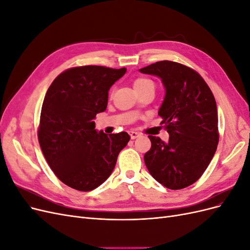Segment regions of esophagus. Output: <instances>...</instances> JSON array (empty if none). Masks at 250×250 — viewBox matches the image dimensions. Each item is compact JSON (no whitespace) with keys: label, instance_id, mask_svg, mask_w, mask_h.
<instances>
[{"label":"esophagus","instance_id":"esophagus-1","mask_svg":"<svg viewBox=\"0 0 250 250\" xmlns=\"http://www.w3.org/2000/svg\"><path fill=\"white\" fill-rule=\"evenodd\" d=\"M140 135H141V133H139V132H137V131H130V137H131L132 140L139 138Z\"/></svg>","mask_w":250,"mask_h":250}]
</instances>
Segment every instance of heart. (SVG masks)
Listing matches in <instances>:
<instances>
[{
	"mask_svg": "<svg viewBox=\"0 0 250 250\" xmlns=\"http://www.w3.org/2000/svg\"><path fill=\"white\" fill-rule=\"evenodd\" d=\"M133 87L135 89V92L139 93V92H141V90L148 88V87H153L154 88V82L149 78L140 77V78H137L133 81Z\"/></svg>",
	"mask_w": 250,
	"mask_h": 250,
	"instance_id": "b5f03b06",
	"label": "heart"
}]
</instances>
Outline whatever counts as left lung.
<instances>
[{"instance_id":"left-lung-1","label":"left lung","mask_w":250,"mask_h":250,"mask_svg":"<svg viewBox=\"0 0 250 250\" xmlns=\"http://www.w3.org/2000/svg\"><path fill=\"white\" fill-rule=\"evenodd\" d=\"M140 72L160 77L166 96L158 116L170 134L165 143L149 135L151 148L144 155L155 180L170 190L196 183L207 170L219 143L215 97L207 82L185 64L163 60Z\"/></svg>"}]
</instances>
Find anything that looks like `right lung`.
<instances>
[{"instance_id":"obj_1","label":"right lung","mask_w":250,"mask_h":250,"mask_svg":"<svg viewBox=\"0 0 250 250\" xmlns=\"http://www.w3.org/2000/svg\"><path fill=\"white\" fill-rule=\"evenodd\" d=\"M125 67L75 66L52 82L44 97L37 137L44 158L57 178L88 192L106 180L130 135L99 133L94 119L107 106L110 86Z\"/></svg>"}]
</instances>
